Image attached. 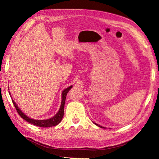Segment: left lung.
I'll return each instance as SVG.
<instances>
[{"mask_svg":"<svg viewBox=\"0 0 159 159\" xmlns=\"http://www.w3.org/2000/svg\"><path fill=\"white\" fill-rule=\"evenodd\" d=\"M94 124H95L96 125V126H99L100 128H104V127H102V126H100V125H98V124H96V123H94Z\"/></svg>","mask_w":159,"mask_h":159,"instance_id":"8db88e82","label":"left lung"}]
</instances>
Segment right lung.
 <instances>
[{
    "mask_svg": "<svg viewBox=\"0 0 159 159\" xmlns=\"http://www.w3.org/2000/svg\"><path fill=\"white\" fill-rule=\"evenodd\" d=\"M72 87V85H71L70 87H67L66 89H64L62 92V100H61V107L60 109L59 110L58 112L55 115V116L50 118V119L48 120H33L31 119V118H29L26 116L25 113H23L22 112V111L20 110L18 107L17 106V104L16 102L12 100V102L13 105H14L17 111V112L20 115V116L22 118H23L24 120H25L26 121L31 123V124L35 125V126H38L39 127H43V128H48V127H51V126H55L56 125L59 124L61 121L62 118L63 117L64 115V105H65V102H66V96L67 93H68L69 91L71 89V88ZM10 94V92H9Z\"/></svg>",
    "mask_w": 159,
    "mask_h": 159,
    "instance_id": "add662e5",
    "label": "right lung"
}]
</instances>
